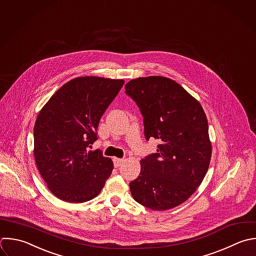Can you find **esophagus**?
Here are the masks:
<instances>
[{
	"mask_svg": "<svg viewBox=\"0 0 256 256\" xmlns=\"http://www.w3.org/2000/svg\"><path fill=\"white\" fill-rule=\"evenodd\" d=\"M124 162V159H120V158H114L113 159V163H114V166L117 168V167H120Z\"/></svg>",
	"mask_w": 256,
	"mask_h": 256,
	"instance_id": "1",
	"label": "esophagus"
}]
</instances>
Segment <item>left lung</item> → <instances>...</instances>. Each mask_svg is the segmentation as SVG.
<instances>
[{
    "mask_svg": "<svg viewBox=\"0 0 256 256\" xmlns=\"http://www.w3.org/2000/svg\"><path fill=\"white\" fill-rule=\"evenodd\" d=\"M125 89L143 116L146 140L160 141L157 152L140 161V175L129 183L131 194L153 210L176 207L196 191L209 167L211 142L203 108L166 77L133 79Z\"/></svg>",
    "mask_w": 256,
    "mask_h": 256,
    "instance_id": "left-lung-1",
    "label": "left lung"
}]
</instances>
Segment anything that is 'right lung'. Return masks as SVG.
Instances as JSON below:
<instances>
[{
	"instance_id": "add662e5",
	"label": "right lung",
	"mask_w": 256,
	"mask_h": 256,
	"mask_svg": "<svg viewBox=\"0 0 256 256\" xmlns=\"http://www.w3.org/2000/svg\"><path fill=\"white\" fill-rule=\"evenodd\" d=\"M124 80L95 76L64 84L40 111L34 126V155L49 190L59 199L82 203L96 197L113 162L91 150L99 121Z\"/></svg>"
}]
</instances>
